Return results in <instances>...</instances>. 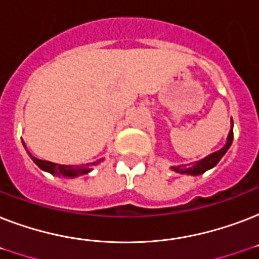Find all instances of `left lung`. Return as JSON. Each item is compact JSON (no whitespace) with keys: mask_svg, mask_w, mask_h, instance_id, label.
I'll use <instances>...</instances> for the list:
<instances>
[{"mask_svg":"<svg viewBox=\"0 0 259 259\" xmlns=\"http://www.w3.org/2000/svg\"><path fill=\"white\" fill-rule=\"evenodd\" d=\"M234 138V132H233V119H231V129H230V133L227 136V142L226 145L219 149L218 152H213V153L208 154L207 157H204L200 161L192 162V164H185V165H177V166H170V169L175 170L177 173H181V175H192V176H199L201 173H204L205 170L211 169L213 166L217 165L218 162L221 161V158L226 154V152L230 149V146L233 144Z\"/></svg>","mask_w":259,"mask_h":259,"instance_id":"obj_1","label":"left lung"}]
</instances>
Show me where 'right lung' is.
<instances>
[{
  "instance_id": "obj_1",
  "label": "right lung",
  "mask_w": 259,
  "mask_h": 259,
  "mask_svg": "<svg viewBox=\"0 0 259 259\" xmlns=\"http://www.w3.org/2000/svg\"><path fill=\"white\" fill-rule=\"evenodd\" d=\"M28 154H29L30 158L33 160L34 164H36L40 169L52 173V175H59V176L66 177H76L79 176V175H86V173L91 172L94 165H98V164L102 161V160H98V161L90 162V164H86V165H62V164H55V162L36 158L34 156H32L29 152H28Z\"/></svg>"
}]
</instances>
